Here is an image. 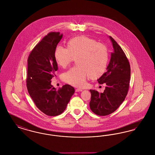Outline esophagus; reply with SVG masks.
<instances>
[{"mask_svg": "<svg viewBox=\"0 0 155 155\" xmlns=\"http://www.w3.org/2000/svg\"><path fill=\"white\" fill-rule=\"evenodd\" d=\"M82 89H80V88H77L75 90V91L76 92H80V91H82Z\"/></svg>", "mask_w": 155, "mask_h": 155, "instance_id": "34e87169", "label": "esophagus"}]
</instances>
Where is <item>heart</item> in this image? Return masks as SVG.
Wrapping results in <instances>:
<instances>
[{"label": "heart", "mask_w": 155, "mask_h": 155, "mask_svg": "<svg viewBox=\"0 0 155 155\" xmlns=\"http://www.w3.org/2000/svg\"><path fill=\"white\" fill-rule=\"evenodd\" d=\"M57 64L67 67L76 60L77 67L70 69L62 74L65 82L81 87L88 77L97 79L105 73L108 61V50L102 43L87 36L74 37L68 41L67 48L58 46L54 51Z\"/></svg>", "instance_id": "1"}]
</instances>
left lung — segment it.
Listing matches in <instances>:
<instances>
[{
  "instance_id": "1",
  "label": "left lung",
  "mask_w": 155,
  "mask_h": 155,
  "mask_svg": "<svg viewBox=\"0 0 155 155\" xmlns=\"http://www.w3.org/2000/svg\"><path fill=\"white\" fill-rule=\"evenodd\" d=\"M114 51L107 68V72L98 79L100 84H106L103 93L90 90V108L95 114L107 116L119 107L128 93L130 80V66L121 47L109 36Z\"/></svg>"
}]
</instances>
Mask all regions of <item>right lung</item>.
Segmentation results:
<instances>
[{
  "label": "right lung",
  "instance_id": "right-lung-1",
  "mask_svg": "<svg viewBox=\"0 0 155 155\" xmlns=\"http://www.w3.org/2000/svg\"><path fill=\"white\" fill-rule=\"evenodd\" d=\"M62 34H47L34 47L28 58L27 87L36 107L45 114L54 116L67 108L74 88L69 84L58 90L51 84V79L58 69L54 51Z\"/></svg>",
  "mask_w": 155,
  "mask_h": 155
}]
</instances>
